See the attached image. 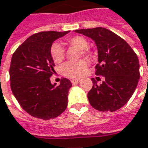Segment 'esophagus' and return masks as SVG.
Wrapping results in <instances>:
<instances>
[{"label": "esophagus", "instance_id": "34e87169", "mask_svg": "<svg viewBox=\"0 0 148 148\" xmlns=\"http://www.w3.org/2000/svg\"><path fill=\"white\" fill-rule=\"evenodd\" d=\"M80 82V79H72L71 80V82L73 83V84H77L78 82Z\"/></svg>", "mask_w": 148, "mask_h": 148}]
</instances>
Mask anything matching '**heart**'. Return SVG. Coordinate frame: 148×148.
I'll use <instances>...</instances> for the list:
<instances>
[{
	"label": "heart",
	"mask_w": 148,
	"mask_h": 148,
	"mask_svg": "<svg viewBox=\"0 0 148 148\" xmlns=\"http://www.w3.org/2000/svg\"><path fill=\"white\" fill-rule=\"evenodd\" d=\"M67 43L73 47L81 50L82 55H89L87 50L88 43L85 38L82 36H74L67 40ZM50 56L53 61L56 63H61L65 58V52L59 43H53L50 48ZM87 69V64L85 61H70L61 66V72L71 78H78L86 73Z\"/></svg>",
	"instance_id": "heart-1"
}]
</instances>
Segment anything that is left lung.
<instances>
[{
  "label": "left lung",
  "instance_id": "left-lung-1",
  "mask_svg": "<svg viewBox=\"0 0 148 148\" xmlns=\"http://www.w3.org/2000/svg\"><path fill=\"white\" fill-rule=\"evenodd\" d=\"M95 41L98 50L95 74L104 81L93 86L87 94L89 103L96 110L114 112L128 102L137 87L139 62L136 53L122 38L103 27L75 30Z\"/></svg>",
  "mask_w": 148,
  "mask_h": 148
}]
</instances>
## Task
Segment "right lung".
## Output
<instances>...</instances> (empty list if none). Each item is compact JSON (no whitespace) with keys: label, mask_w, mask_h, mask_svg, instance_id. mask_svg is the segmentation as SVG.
<instances>
[{"label":"right lung","mask_w":148,"mask_h":148,"mask_svg":"<svg viewBox=\"0 0 148 148\" xmlns=\"http://www.w3.org/2000/svg\"><path fill=\"white\" fill-rule=\"evenodd\" d=\"M67 32H42L30 36L16 49L11 59L10 78L12 92L21 107L31 116L43 120L55 118L66 110L72 83L61 79L52 84L54 61L50 48Z\"/></svg>","instance_id":"right-lung-1"}]
</instances>
